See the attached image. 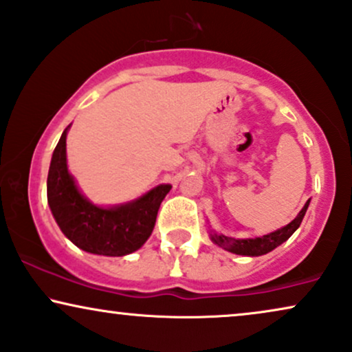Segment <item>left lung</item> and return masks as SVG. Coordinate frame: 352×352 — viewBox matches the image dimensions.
<instances>
[{"label": "left lung", "instance_id": "8db88e82", "mask_svg": "<svg viewBox=\"0 0 352 352\" xmlns=\"http://www.w3.org/2000/svg\"><path fill=\"white\" fill-rule=\"evenodd\" d=\"M309 201L305 203V206L302 208V211L297 214V217L292 222H289L286 228L276 230V232H271L268 235H263V237L258 239H245V240H235L232 237H226V235H217L212 234L211 239L212 242L217 243V245L226 248V250L237 253V255H247V256H260L265 255L276 248L278 245H281L283 242L291 237L292 234L296 232V229L299 228L302 219H304L307 208H309Z\"/></svg>", "mask_w": 352, "mask_h": 352}]
</instances>
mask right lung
Instances as JSON below:
<instances>
[{
    "label": "right lung",
    "mask_w": 352,
    "mask_h": 352,
    "mask_svg": "<svg viewBox=\"0 0 352 352\" xmlns=\"http://www.w3.org/2000/svg\"><path fill=\"white\" fill-rule=\"evenodd\" d=\"M66 131L52 155L47 198L61 232L82 250L123 256L140 248L153 232L155 217L170 185H161L135 203L104 209L79 193L66 167Z\"/></svg>",
    "instance_id": "1"
}]
</instances>
